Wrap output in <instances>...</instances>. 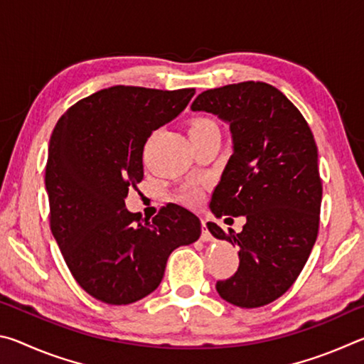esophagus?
<instances>
[{"label": "esophagus", "mask_w": 364, "mask_h": 364, "mask_svg": "<svg viewBox=\"0 0 364 364\" xmlns=\"http://www.w3.org/2000/svg\"><path fill=\"white\" fill-rule=\"evenodd\" d=\"M202 221V234H200V239H202V241H204V242H208V241H212V234H210V231H208L207 230V221L204 220V218H202L200 220Z\"/></svg>", "instance_id": "esophagus-1"}]
</instances>
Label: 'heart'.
I'll use <instances>...</instances> for the list:
<instances>
[{"label": "heart", "mask_w": 364, "mask_h": 364, "mask_svg": "<svg viewBox=\"0 0 364 364\" xmlns=\"http://www.w3.org/2000/svg\"><path fill=\"white\" fill-rule=\"evenodd\" d=\"M208 125H215V123L212 120L208 119H204V117H199V119H194L193 122H191L189 125V132H194V130H199V128H204V127H208ZM183 199L184 202H188V204H197V202H200L202 199V189L197 186V184H191V186H188L186 189L183 191Z\"/></svg>", "instance_id": "heart-1"}]
</instances>
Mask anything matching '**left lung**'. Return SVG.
<instances>
[{
  "instance_id": "obj_1",
  "label": "left lung",
  "mask_w": 364,
  "mask_h": 364,
  "mask_svg": "<svg viewBox=\"0 0 364 364\" xmlns=\"http://www.w3.org/2000/svg\"><path fill=\"white\" fill-rule=\"evenodd\" d=\"M191 109L218 115L232 134L210 210L247 220L241 232L207 223L215 237L239 247L237 271L217 281V292L241 308L268 305L299 278L318 237L323 183L315 138L300 110L263 82L207 90Z\"/></svg>"
}]
</instances>
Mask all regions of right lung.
<instances>
[{
    "instance_id": "1",
    "label": "right lung",
    "mask_w": 364,
    "mask_h": 364,
    "mask_svg": "<svg viewBox=\"0 0 364 364\" xmlns=\"http://www.w3.org/2000/svg\"><path fill=\"white\" fill-rule=\"evenodd\" d=\"M194 88L101 90L67 110L49 139L45 184L49 226L83 291L128 305L157 289L171 252L200 236L194 213L168 204L149 220L125 208L143 180V151L154 130L188 106Z\"/></svg>"
}]
</instances>
